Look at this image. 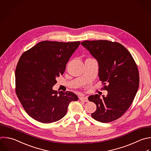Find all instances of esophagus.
Returning <instances> with one entry per match:
<instances>
[{
	"mask_svg": "<svg viewBox=\"0 0 151 151\" xmlns=\"http://www.w3.org/2000/svg\"><path fill=\"white\" fill-rule=\"evenodd\" d=\"M80 100L81 101H83L84 102H88V101L87 97H80Z\"/></svg>",
	"mask_w": 151,
	"mask_h": 151,
	"instance_id": "34e87169",
	"label": "esophagus"
}]
</instances>
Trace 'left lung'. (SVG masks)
<instances>
[{"label": "left lung", "mask_w": 151, "mask_h": 151, "mask_svg": "<svg viewBox=\"0 0 151 151\" xmlns=\"http://www.w3.org/2000/svg\"><path fill=\"white\" fill-rule=\"evenodd\" d=\"M81 45L97 60L99 79L104 85L103 89L108 92L103 99L98 94L88 97L97 106L91 116L100 122H113L127 111L136 94L139 84L136 64L120 43L97 40L84 41Z\"/></svg>", "instance_id": "obj_1"}]
</instances>
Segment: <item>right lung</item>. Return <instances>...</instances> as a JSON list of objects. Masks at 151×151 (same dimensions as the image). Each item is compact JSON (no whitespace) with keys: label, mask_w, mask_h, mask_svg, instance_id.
Segmentation results:
<instances>
[{"label":"right lung","mask_w":151,"mask_h":151,"mask_svg":"<svg viewBox=\"0 0 151 151\" xmlns=\"http://www.w3.org/2000/svg\"><path fill=\"white\" fill-rule=\"evenodd\" d=\"M80 41H44L22 54L15 70V91L25 111L34 119L50 123L62 119L70 102L78 100L71 91L52 90L63 75Z\"/></svg>","instance_id":"add662e5"}]
</instances>
